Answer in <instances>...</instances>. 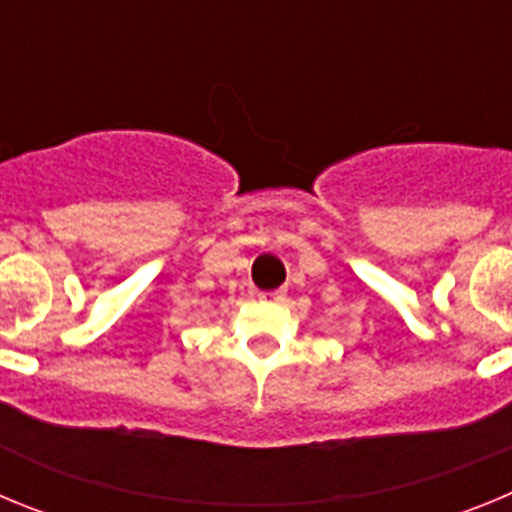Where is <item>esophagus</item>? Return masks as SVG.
Masks as SVG:
<instances>
[{
	"label": "esophagus",
	"instance_id": "esophagus-1",
	"mask_svg": "<svg viewBox=\"0 0 512 512\" xmlns=\"http://www.w3.org/2000/svg\"><path fill=\"white\" fill-rule=\"evenodd\" d=\"M253 297L259 302H282L284 289H274V292H253Z\"/></svg>",
	"mask_w": 512,
	"mask_h": 512
}]
</instances>
